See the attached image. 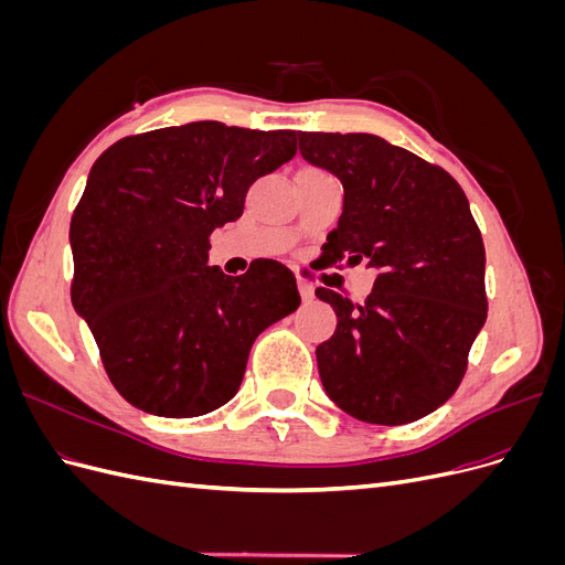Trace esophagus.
I'll use <instances>...</instances> for the list:
<instances>
[{
  "label": "esophagus",
  "instance_id": "1",
  "mask_svg": "<svg viewBox=\"0 0 565 565\" xmlns=\"http://www.w3.org/2000/svg\"><path fill=\"white\" fill-rule=\"evenodd\" d=\"M299 295H301V299H303V301H311V299L316 297V289H313V285H311V282L299 280Z\"/></svg>",
  "mask_w": 565,
  "mask_h": 565
}]
</instances>
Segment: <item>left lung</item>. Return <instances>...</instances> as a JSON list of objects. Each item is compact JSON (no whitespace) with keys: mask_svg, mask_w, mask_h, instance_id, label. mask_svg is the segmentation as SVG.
I'll list each match as a JSON object with an SVG mask.
<instances>
[{"mask_svg":"<svg viewBox=\"0 0 565 565\" xmlns=\"http://www.w3.org/2000/svg\"><path fill=\"white\" fill-rule=\"evenodd\" d=\"M306 162L344 185L322 264L377 270L365 303L328 287L337 313L316 349L328 396L347 415L384 426L422 419L446 403L488 316L486 247L459 183L374 134L299 131Z\"/></svg>","mask_w":565,"mask_h":565,"instance_id":"8db88e82","label":"left lung"}]
</instances>
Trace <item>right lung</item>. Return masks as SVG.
<instances>
[{"mask_svg":"<svg viewBox=\"0 0 565 565\" xmlns=\"http://www.w3.org/2000/svg\"><path fill=\"white\" fill-rule=\"evenodd\" d=\"M297 156V131L191 122L127 136L100 156L71 221V297L113 386L158 417H200L243 384L249 349L299 309L292 270L210 266V235L249 185Z\"/></svg>","mask_w":565,"mask_h":565,"instance_id":"right-lung-1","label":"right lung"}]
</instances>
